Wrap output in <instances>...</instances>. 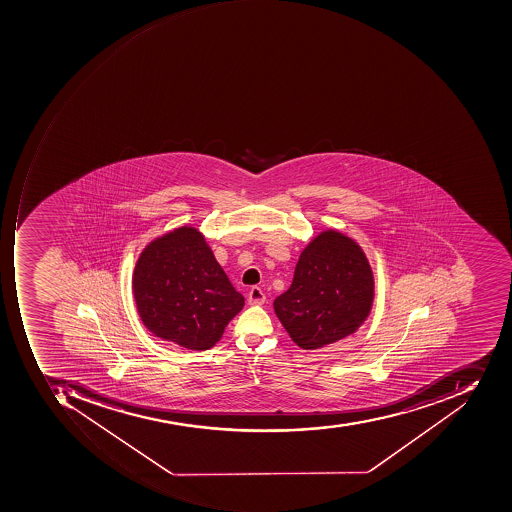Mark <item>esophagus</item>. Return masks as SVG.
Wrapping results in <instances>:
<instances>
[{
    "mask_svg": "<svg viewBox=\"0 0 512 512\" xmlns=\"http://www.w3.org/2000/svg\"><path fill=\"white\" fill-rule=\"evenodd\" d=\"M265 300V293H263L258 286H254V288L249 291V296H247V304L249 305H263L265 304Z\"/></svg>",
    "mask_w": 512,
    "mask_h": 512,
    "instance_id": "obj_1",
    "label": "esophagus"
}]
</instances>
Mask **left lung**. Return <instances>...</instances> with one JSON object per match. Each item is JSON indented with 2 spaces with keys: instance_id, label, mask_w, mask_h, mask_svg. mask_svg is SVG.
<instances>
[{
  "instance_id": "8db88e82",
  "label": "left lung",
  "mask_w": 512,
  "mask_h": 512,
  "mask_svg": "<svg viewBox=\"0 0 512 512\" xmlns=\"http://www.w3.org/2000/svg\"><path fill=\"white\" fill-rule=\"evenodd\" d=\"M374 294L360 244L327 229L300 252L293 283L274 300V311L296 346L316 350L353 335L369 318Z\"/></svg>"
}]
</instances>
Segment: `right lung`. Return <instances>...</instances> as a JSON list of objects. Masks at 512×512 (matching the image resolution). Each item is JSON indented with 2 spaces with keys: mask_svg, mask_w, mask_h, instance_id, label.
<instances>
[{
  "mask_svg": "<svg viewBox=\"0 0 512 512\" xmlns=\"http://www.w3.org/2000/svg\"><path fill=\"white\" fill-rule=\"evenodd\" d=\"M132 293L152 335L187 350H208L244 307L201 230L180 226L141 251Z\"/></svg>",
  "mask_w": 512,
  "mask_h": 512,
  "instance_id": "add662e5",
  "label": "right lung"
}]
</instances>
